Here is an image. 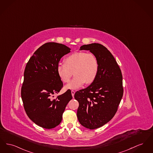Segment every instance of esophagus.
Returning <instances> with one entry per match:
<instances>
[{
  "mask_svg": "<svg viewBox=\"0 0 153 153\" xmlns=\"http://www.w3.org/2000/svg\"><path fill=\"white\" fill-rule=\"evenodd\" d=\"M71 93H72V97H74V94H75V92L72 90V91H71Z\"/></svg>",
  "mask_w": 153,
  "mask_h": 153,
  "instance_id": "1",
  "label": "esophagus"
}]
</instances>
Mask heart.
I'll list each match as a JSON object with an SVG mask.
<instances>
[{
    "label": "heart",
    "mask_w": 153,
    "mask_h": 153,
    "mask_svg": "<svg viewBox=\"0 0 153 153\" xmlns=\"http://www.w3.org/2000/svg\"><path fill=\"white\" fill-rule=\"evenodd\" d=\"M99 70V61L96 56L85 52H77L66 56L64 63H59L56 72L61 80L68 82L73 74L75 75L68 84L66 89H77L85 83L90 84L96 79Z\"/></svg>",
    "instance_id": "b5f03b06"
}]
</instances>
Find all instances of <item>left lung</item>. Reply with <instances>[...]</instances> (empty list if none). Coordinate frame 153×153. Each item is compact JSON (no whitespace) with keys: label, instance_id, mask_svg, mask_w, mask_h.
I'll return each instance as SVG.
<instances>
[{"label":"left lung","instance_id":"obj_1","mask_svg":"<svg viewBox=\"0 0 153 153\" xmlns=\"http://www.w3.org/2000/svg\"><path fill=\"white\" fill-rule=\"evenodd\" d=\"M97 58L98 76L86 88L77 91L79 103L77 116L80 124L90 129L104 126L114 117L123 95V76L111 53L103 45L92 43L80 47Z\"/></svg>","mask_w":153,"mask_h":153}]
</instances>
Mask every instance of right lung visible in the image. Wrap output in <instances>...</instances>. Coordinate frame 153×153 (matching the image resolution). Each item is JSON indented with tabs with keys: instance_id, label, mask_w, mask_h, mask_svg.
Returning <instances> with one entry per match:
<instances>
[{
	"instance_id": "add662e5",
	"label": "right lung",
	"mask_w": 153,
	"mask_h": 153,
	"mask_svg": "<svg viewBox=\"0 0 153 153\" xmlns=\"http://www.w3.org/2000/svg\"><path fill=\"white\" fill-rule=\"evenodd\" d=\"M62 44L50 42L40 47L27 62L24 74L21 98L29 118L37 126L52 129L58 126L68 102L71 91L53 99L63 87L56 72L61 58L71 52Z\"/></svg>"
}]
</instances>
